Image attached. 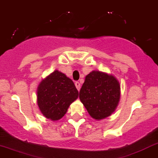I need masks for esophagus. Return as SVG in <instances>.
Listing matches in <instances>:
<instances>
[{
    "instance_id": "34e87169",
    "label": "esophagus",
    "mask_w": 158,
    "mask_h": 158,
    "mask_svg": "<svg viewBox=\"0 0 158 158\" xmlns=\"http://www.w3.org/2000/svg\"><path fill=\"white\" fill-rule=\"evenodd\" d=\"M75 85H76V88H77L78 91H79V90H80V88H81L80 83H79V82H75Z\"/></svg>"
}]
</instances>
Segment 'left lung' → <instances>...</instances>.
Masks as SVG:
<instances>
[{"mask_svg": "<svg viewBox=\"0 0 158 158\" xmlns=\"http://www.w3.org/2000/svg\"><path fill=\"white\" fill-rule=\"evenodd\" d=\"M79 99L93 118H105L118 106L120 85L113 76L92 71L86 76L79 91Z\"/></svg>", "mask_w": 158, "mask_h": 158, "instance_id": "left-lung-1", "label": "left lung"}]
</instances>
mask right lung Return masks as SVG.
Listing matches in <instances>:
<instances>
[{
    "label": "right lung",
    "instance_id": "add662e5",
    "mask_svg": "<svg viewBox=\"0 0 158 158\" xmlns=\"http://www.w3.org/2000/svg\"><path fill=\"white\" fill-rule=\"evenodd\" d=\"M79 96L73 82L58 70L43 79L37 88V104L43 115L57 121Z\"/></svg>",
    "mask_w": 158,
    "mask_h": 158
}]
</instances>
